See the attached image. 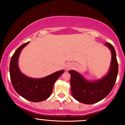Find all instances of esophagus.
Listing matches in <instances>:
<instances>
[{
  "mask_svg": "<svg viewBox=\"0 0 125 125\" xmlns=\"http://www.w3.org/2000/svg\"><path fill=\"white\" fill-rule=\"evenodd\" d=\"M73 68H74V64H73L71 63V62H69V63L67 64V66H66V69H68V70H69V69H72Z\"/></svg>",
  "mask_w": 125,
  "mask_h": 125,
  "instance_id": "esophagus-1",
  "label": "esophagus"
}]
</instances>
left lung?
Listing matches in <instances>:
<instances>
[{
  "label": "left lung",
  "mask_w": 125,
  "mask_h": 125,
  "mask_svg": "<svg viewBox=\"0 0 125 125\" xmlns=\"http://www.w3.org/2000/svg\"><path fill=\"white\" fill-rule=\"evenodd\" d=\"M105 45L111 52V62L108 74L99 80L89 81L75 71H68L71 74V88L74 98L79 102L93 104L101 101L110 94L113 88L118 73V64L114 47L109 42Z\"/></svg>",
  "instance_id": "8db88e82"
}]
</instances>
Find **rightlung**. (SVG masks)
I'll return each instance as SVG.
<instances>
[{"label":"right lung","instance_id":"obj_1","mask_svg":"<svg viewBox=\"0 0 125 125\" xmlns=\"http://www.w3.org/2000/svg\"><path fill=\"white\" fill-rule=\"evenodd\" d=\"M29 43L27 42L20 46L11 57L9 67L11 83L20 96L30 101L41 102L51 95L54 84L64 71H59L40 79L25 76L19 69L18 59L22 49Z\"/></svg>","mask_w":125,"mask_h":125}]
</instances>
